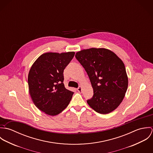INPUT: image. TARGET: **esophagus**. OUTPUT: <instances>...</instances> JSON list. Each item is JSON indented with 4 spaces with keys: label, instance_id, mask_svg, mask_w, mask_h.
<instances>
[{
    "label": "esophagus",
    "instance_id": "1",
    "mask_svg": "<svg viewBox=\"0 0 153 153\" xmlns=\"http://www.w3.org/2000/svg\"><path fill=\"white\" fill-rule=\"evenodd\" d=\"M77 90H78V91H79V92H80V91H81V90H82V87H81V86H80V87H79L77 88Z\"/></svg>",
    "mask_w": 153,
    "mask_h": 153
}]
</instances>
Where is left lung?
<instances>
[{
    "mask_svg": "<svg viewBox=\"0 0 153 153\" xmlns=\"http://www.w3.org/2000/svg\"><path fill=\"white\" fill-rule=\"evenodd\" d=\"M76 59L87 73L94 90L88 105L96 112L106 114L116 109L128 88V77L123 62L104 48H91L78 52Z\"/></svg>",
    "mask_w": 153,
    "mask_h": 153,
    "instance_id": "1",
    "label": "left lung"
}]
</instances>
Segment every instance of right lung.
<instances>
[{
    "label": "right lung",
    "instance_id": "1",
    "mask_svg": "<svg viewBox=\"0 0 153 153\" xmlns=\"http://www.w3.org/2000/svg\"><path fill=\"white\" fill-rule=\"evenodd\" d=\"M74 52L45 53L32 66L28 75L29 94L35 106L49 115L61 113L68 105L74 92L64 84V71Z\"/></svg>",
    "mask_w": 153,
    "mask_h": 153
}]
</instances>
